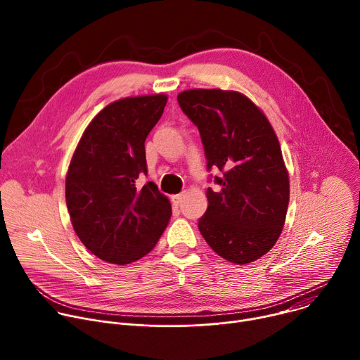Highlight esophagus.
<instances>
[{"mask_svg": "<svg viewBox=\"0 0 360 360\" xmlns=\"http://www.w3.org/2000/svg\"><path fill=\"white\" fill-rule=\"evenodd\" d=\"M184 199V193H176V195H172V202L174 205H179Z\"/></svg>", "mask_w": 360, "mask_h": 360, "instance_id": "esophagus-1", "label": "esophagus"}]
</instances>
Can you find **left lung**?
I'll use <instances>...</instances> for the list:
<instances>
[{"instance_id":"obj_1","label":"left lung","mask_w":360,"mask_h":360,"mask_svg":"<svg viewBox=\"0 0 360 360\" xmlns=\"http://www.w3.org/2000/svg\"><path fill=\"white\" fill-rule=\"evenodd\" d=\"M178 102L199 129L207 168L221 171L198 222L203 239L236 265L262 258L282 233L289 203V175L272 125L236 91L195 88L178 94Z\"/></svg>"}]
</instances>
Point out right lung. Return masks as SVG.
Instances as JSON below:
<instances>
[{
    "label": "right lung",
    "instance_id": "right-lung-1",
    "mask_svg": "<svg viewBox=\"0 0 360 360\" xmlns=\"http://www.w3.org/2000/svg\"><path fill=\"white\" fill-rule=\"evenodd\" d=\"M165 94L129 96L107 105L84 131L65 179L75 233L99 259L128 265L165 231L172 208L146 175L145 139L162 117Z\"/></svg>",
    "mask_w": 360,
    "mask_h": 360
}]
</instances>
